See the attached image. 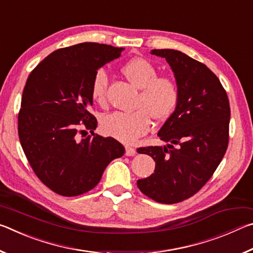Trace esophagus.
<instances>
[{"mask_svg": "<svg viewBox=\"0 0 253 253\" xmlns=\"http://www.w3.org/2000/svg\"><path fill=\"white\" fill-rule=\"evenodd\" d=\"M126 156H134L136 154V149L134 147H130V146H126Z\"/></svg>", "mask_w": 253, "mask_h": 253, "instance_id": "obj_1", "label": "esophagus"}]
</instances>
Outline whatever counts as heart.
Returning a JSON list of instances; mask_svg holds the SVG:
<instances>
[{
  "instance_id": "obj_1",
  "label": "heart",
  "mask_w": 253,
  "mask_h": 253,
  "mask_svg": "<svg viewBox=\"0 0 253 253\" xmlns=\"http://www.w3.org/2000/svg\"><path fill=\"white\" fill-rule=\"evenodd\" d=\"M128 81L140 89L136 108L131 113L115 111L101 119V129L106 135L123 143L132 144L146 134L152 126V118L164 122L172 116L179 101L176 83L169 77H157L156 68L146 59L136 58L122 68ZM108 75L104 69L95 72L91 83V98L97 104L106 102Z\"/></svg>"
}]
</instances>
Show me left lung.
<instances>
[{
	"mask_svg": "<svg viewBox=\"0 0 253 253\" xmlns=\"http://www.w3.org/2000/svg\"><path fill=\"white\" fill-rule=\"evenodd\" d=\"M151 53L172 68L179 101L157 134L169 144L137 149L155 161L154 173L137 186L158 203L174 204L198 193L221 163L229 144L230 104L219 78L204 63L177 50Z\"/></svg>",
	"mask_w": 253,
	"mask_h": 253,
	"instance_id": "left-lung-1",
	"label": "left lung"
}]
</instances>
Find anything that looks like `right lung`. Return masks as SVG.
<instances>
[{"label": "right lung", "instance_id": "right-lung-1", "mask_svg": "<svg viewBox=\"0 0 253 253\" xmlns=\"http://www.w3.org/2000/svg\"><path fill=\"white\" fill-rule=\"evenodd\" d=\"M123 50L96 42L58 49L28 77L18 117L20 143L33 172L54 193L92 190L107 165L125 153L113 137L93 134L97 119L89 111L93 75Z\"/></svg>", "mask_w": 253, "mask_h": 253}]
</instances>
